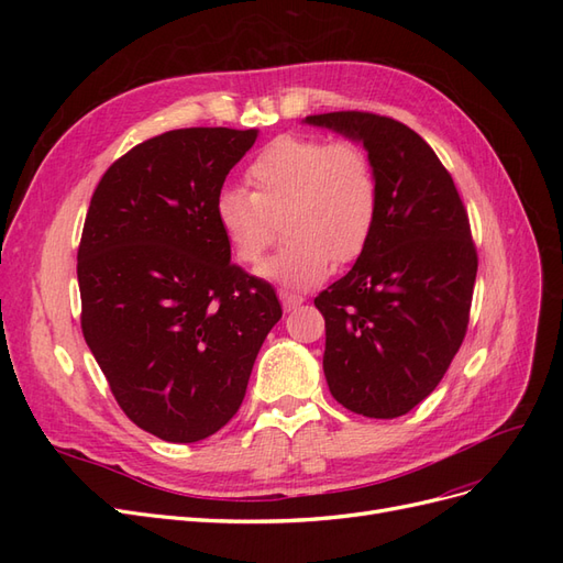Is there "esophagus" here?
Here are the masks:
<instances>
[{"label": "esophagus", "mask_w": 563, "mask_h": 563, "mask_svg": "<svg viewBox=\"0 0 563 563\" xmlns=\"http://www.w3.org/2000/svg\"><path fill=\"white\" fill-rule=\"evenodd\" d=\"M279 300H282V305H284V310L291 312V310L298 308V305H300L305 298L298 296V294H291V291H284V288H282V291H279Z\"/></svg>", "instance_id": "obj_1"}]
</instances>
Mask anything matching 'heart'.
<instances>
[{
  "instance_id": "heart-1",
  "label": "heart",
  "mask_w": 563,
  "mask_h": 563,
  "mask_svg": "<svg viewBox=\"0 0 563 563\" xmlns=\"http://www.w3.org/2000/svg\"><path fill=\"white\" fill-rule=\"evenodd\" d=\"M251 192L223 187L213 220L232 258L253 267L275 240V220L288 244L261 275L291 288H312L333 263H352L368 246L380 209V185L368 152L354 141L286 133L246 166Z\"/></svg>"
}]
</instances>
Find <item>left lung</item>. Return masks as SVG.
<instances>
[{
	"label": "left lung",
	"mask_w": 563,
	"mask_h": 563,
	"mask_svg": "<svg viewBox=\"0 0 563 563\" xmlns=\"http://www.w3.org/2000/svg\"><path fill=\"white\" fill-rule=\"evenodd\" d=\"M305 122L364 143L380 185L368 246L314 298L323 376L347 411L399 418L444 378L467 333L479 265L470 218L446 166L397 119L345 110Z\"/></svg>",
	"instance_id": "8db88e82"
}]
</instances>
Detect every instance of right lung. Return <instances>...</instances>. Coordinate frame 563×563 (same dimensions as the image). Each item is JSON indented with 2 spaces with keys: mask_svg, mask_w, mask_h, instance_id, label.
I'll use <instances>...</instances> for the list:
<instances>
[{
  "mask_svg": "<svg viewBox=\"0 0 563 563\" xmlns=\"http://www.w3.org/2000/svg\"><path fill=\"white\" fill-rule=\"evenodd\" d=\"M258 131L195 126L131 147L100 178L77 251L81 333L122 411L174 444L240 411L282 319L275 288L230 263L213 199Z\"/></svg>",
  "mask_w": 563,
  "mask_h": 563,
  "instance_id": "right-lung-1",
  "label": "right lung"
}]
</instances>
